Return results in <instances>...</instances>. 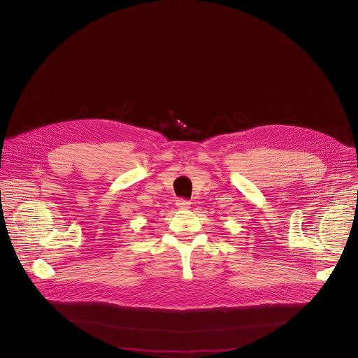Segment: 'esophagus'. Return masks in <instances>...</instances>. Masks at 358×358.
I'll use <instances>...</instances> for the list:
<instances>
[{
    "label": "esophagus",
    "instance_id": "obj_1",
    "mask_svg": "<svg viewBox=\"0 0 358 358\" xmlns=\"http://www.w3.org/2000/svg\"><path fill=\"white\" fill-rule=\"evenodd\" d=\"M176 207H178V210L185 211V210H189V208H190V203H189L187 200H178V201H176Z\"/></svg>",
    "mask_w": 358,
    "mask_h": 358
}]
</instances>
